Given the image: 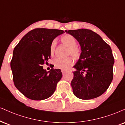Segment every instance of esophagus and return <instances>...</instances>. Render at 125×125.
I'll use <instances>...</instances> for the list:
<instances>
[{"label": "esophagus", "instance_id": "1", "mask_svg": "<svg viewBox=\"0 0 125 125\" xmlns=\"http://www.w3.org/2000/svg\"><path fill=\"white\" fill-rule=\"evenodd\" d=\"M62 74L64 75L66 73V70H62Z\"/></svg>", "mask_w": 125, "mask_h": 125}]
</instances>
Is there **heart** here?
<instances>
[{"instance_id":"obj_1","label":"heart","mask_w":125,"mask_h":125,"mask_svg":"<svg viewBox=\"0 0 125 125\" xmlns=\"http://www.w3.org/2000/svg\"><path fill=\"white\" fill-rule=\"evenodd\" d=\"M61 41L62 43L68 47L67 55H71L75 58H77L80 56L81 51L78 46H76L77 41L73 36L70 34H65L61 37ZM56 45V41L54 40L51 43L50 45V54L53 55L55 52V47ZM53 64L55 68L62 69V70H66L72 66L73 64V61L72 58L61 59L56 58L53 61Z\"/></svg>"}]
</instances>
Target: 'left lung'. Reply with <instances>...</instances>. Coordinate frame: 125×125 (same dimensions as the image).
Here are the masks:
<instances>
[{"label": "left lung", "instance_id": "obj_1", "mask_svg": "<svg viewBox=\"0 0 125 125\" xmlns=\"http://www.w3.org/2000/svg\"><path fill=\"white\" fill-rule=\"evenodd\" d=\"M65 32L79 42L82 51L73 66L76 69L71 82L73 94L82 100L101 95L113 79L114 58L110 46L90 30L82 28Z\"/></svg>", "mask_w": 125, "mask_h": 125}]
</instances>
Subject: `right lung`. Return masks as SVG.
<instances>
[{
	"mask_svg": "<svg viewBox=\"0 0 125 125\" xmlns=\"http://www.w3.org/2000/svg\"><path fill=\"white\" fill-rule=\"evenodd\" d=\"M64 32L61 30L36 28L25 34L13 51L10 66L15 86L27 98L43 100L55 92L62 77L60 69L46 72L42 64L51 58L50 45Z\"/></svg>",
	"mask_w": 125,
	"mask_h": 125,
	"instance_id": "right-lung-1",
	"label": "right lung"
}]
</instances>
